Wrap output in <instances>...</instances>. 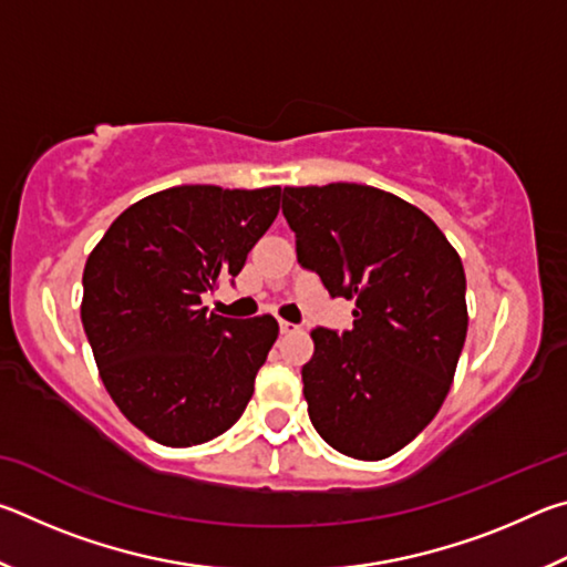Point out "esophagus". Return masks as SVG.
Returning <instances> with one entry per match:
<instances>
[{"label": "esophagus", "mask_w": 567, "mask_h": 567, "mask_svg": "<svg viewBox=\"0 0 567 567\" xmlns=\"http://www.w3.org/2000/svg\"><path fill=\"white\" fill-rule=\"evenodd\" d=\"M300 328H297L295 322H287V320H280V332L282 334H292V332H297Z\"/></svg>", "instance_id": "esophagus-1"}]
</instances>
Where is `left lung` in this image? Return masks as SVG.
Listing matches in <instances>:
<instances>
[{
    "instance_id": "left-lung-1",
    "label": "left lung",
    "mask_w": 567,
    "mask_h": 567,
    "mask_svg": "<svg viewBox=\"0 0 567 567\" xmlns=\"http://www.w3.org/2000/svg\"><path fill=\"white\" fill-rule=\"evenodd\" d=\"M282 215L300 265L332 297L354 300L352 330L310 332L302 392L312 425L342 455H395L453 385L467 334L460 255L422 209L378 187H285Z\"/></svg>"
}]
</instances>
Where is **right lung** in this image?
Instances as JSON below:
<instances>
[{"mask_svg": "<svg viewBox=\"0 0 567 567\" xmlns=\"http://www.w3.org/2000/svg\"><path fill=\"white\" fill-rule=\"evenodd\" d=\"M280 187L182 185L114 219L84 265L82 324L110 398L159 445L192 447L243 415L280 334L272 315L207 312L280 213Z\"/></svg>", "mask_w": 567, "mask_h": 567, "instance_id": "obj_1", "label": "right lung"}]
</instances>
